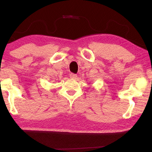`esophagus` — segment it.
I'll use <instances>...</instances> for the list:
<instances>
[{"instance_id": "obj_1", "label": "esophagus", "mask_w": 152, "mask_h": 152, "mask_svg": "<svg viewBox=\"0 0 152 152\" xmlns=\"http://www.w3.org/2000/svg\"><path fill=\"white\" fill-rule=\"evenodd\" d=\"M70 77L71 79H77V75L76 74L70 73Z\"/></svg>"}]
</instances>
